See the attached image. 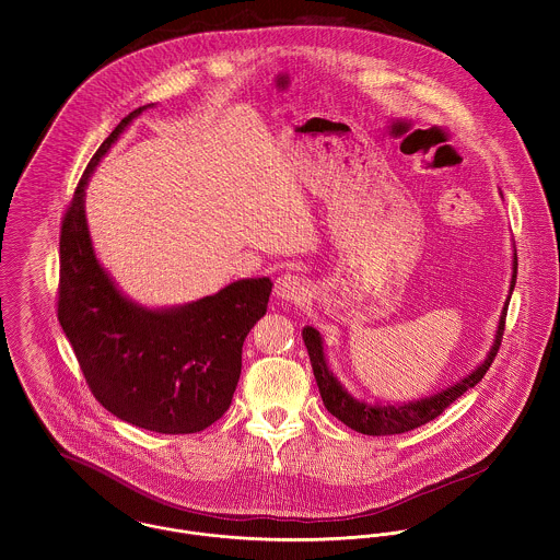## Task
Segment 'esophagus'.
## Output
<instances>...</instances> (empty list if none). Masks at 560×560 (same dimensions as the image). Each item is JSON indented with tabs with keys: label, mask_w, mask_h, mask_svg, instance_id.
Returning a JSON list of instances; mask_svg holds the SVG:
<instances>
[{
	"label": "esophagus",
	"mask_w": 560,
	"mask_h": 560,
	"mask_svg": "<svg viewBox=\"0 0 560 560\" xmlns=\"http://www.w3.org/2000/svg\"><path fill=\"white\" fill-rule=\"evenodd\" d=\"M276 295L280 300H287V302H302L306 300L308 295V284L304 278L295 276V273H282L278 280H276Z\"/></svg>",
	"instance_id": "esophagus-1"
}]
</instances>
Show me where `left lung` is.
<instances>
[{"label": "left lung", "mask_w": 560, "mask_h": 560, "mask_svg": "<svg viewBox=\"0 0 560 560\" xmlns=\"http://www.w3.org/2000/svg\"><path fill=\"white\" fill-rule=\"evenodd\" d=\"M515 278H517V256H513V278H511V291L515 287ZM511 300V295H509ZM506 300V304H509ZM502 308L500 323H498V331H495V340L485 358V362L477 366L468 377H464L459 384L427 397V399L411 400V402H402V405H371L364 400L353 399L342 386L340 382L331 375V371L327 369L325 362V353H323V340L320 334L306 325L302 336L311 355V364H313V373L319 386L320 399L323 405L327 407V411L331 416H336L340 422H345L349 429L364 433V435H395V433H405L411 431L420 424L431 422L433 418H438L453 400L459 399L466 390L475 388L480 380L485 377V373L489 371L493 358L498 355L500 342H502V334H504V319H506V306Z\"/></svg>", "instance_id": "obj_1"}]
</instances>
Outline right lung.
Here are the masks:
<instances>
[{
  "label": "right lung",
  "instance_id": "add662e5",
  "mask_svg": "<svg viewBox=\"0 0 560 560\" xmlns=\"http://www.w3.org/2000/svg\"><path fill=\"white\" fill-rule=\"evenodd\" d=\"M147 107L120 120L88 163L60 229L58 320L94 399L155 433H196L231 407L247 331L267 313L269 278L237 280L198 302L149 311L127 300L96 260L85 224L88 178Z\"/></svg>",
  "mask_w": 560,
  "mask_h": 560
}]
</instances>
